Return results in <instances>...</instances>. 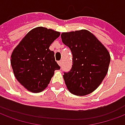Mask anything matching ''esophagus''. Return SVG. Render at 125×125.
Segmentation results:
<instances>
[{
  "label": "esophagus",
  "instance_id": "1",
  "mask_svg": "<svg viewBox=\"0 0 125 125\" xmlns=\"http://www.w3.org/2000/svg\"><path fill=\"white\" fill-rule=\"evenodd\" d=\"M58 63L61 66V65H62V61H58Z\"/></svg>",
  "mask_w": 125,
  "mask_h": 125
}]
</instances>
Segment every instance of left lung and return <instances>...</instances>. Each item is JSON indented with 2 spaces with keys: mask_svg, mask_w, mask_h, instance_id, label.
Returning a JSON list of instances; mask_svg holds the SVG:
<instances>
[{
  "mask_svg": "<svg viewBox=\"0 0 125 125\" xmlns=\"http://www.w3.org/2000/svg\"><path fill=\"white\" fill-rule=\"evenodd\" d=\"M63 44L72 52V67L63 72L68 90L73 95L83 96L95 91L108 72L110 54L93 34L86 30L63 32Z\"/></svg>",
  "mask_w": 125,
  "mask_h": 125,
  "instance_id": "8db88e82",
  "label": "left lung"
}]
</instances>
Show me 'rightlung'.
<instances>
[{
  "mask_svg": "<svg viewBox=\"0 0 125 125\" xmlns=\"http://www.w3.org/2000/svg\"><path fill=\"white\" fill-rule=\"evenodd\" d=\"M60 33L44 27L32 29L14 50L10 63L14 74L28 90L38 93L47 87L60 67L49 48Z\"/></svg>",
  "mask_w": 125,
  "mask_h": 125,
  "instance_id": "obj_1",
  "label": "right lung"
}]
</instances>
